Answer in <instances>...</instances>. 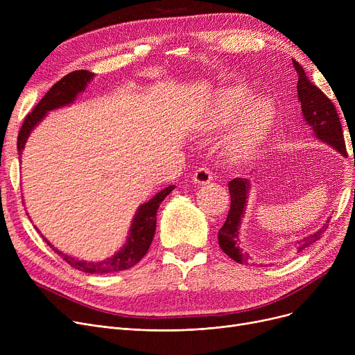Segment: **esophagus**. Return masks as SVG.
Returning a JSON list of instances; mask_svg holds the SVG:
<instances>
[{
  "label": "esophagus",
  "instance_id": "1",
  "mask_svg": "<svg viewBox=\"0 0 355 355\" xmlns=\"http://www.w3.org/2000/svg\"><path fill=\"white\" fill-rule=\"evenodd\" d=\"M193 180L196 184H209L213 180V173L209 170L206 166H201L198 170L194 173Z\"/></svg>",
  "mask_w": 355,
  "mask_h": 355
}]
</instances>
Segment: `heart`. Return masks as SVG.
Here are the masks:
<instances>
[{
  "mask_svg": "<svg viewBox=\"0 0 355 355\" xmlns=\"http://www.w3.org/2000/svg\"><path fill=\"white\" fill-rule=\"evenodd\" d=\"M250 101V95L241 89H230L217 99L210 114V128L227 125L234 121L226 138V153L233 159H245L254 154L265 142L276 122L277 110L270 99Z\"/></svg>",
  "mask_w": 355,
  "mask_h": 355,
  "instance_id": "1",
  "label": "heart"
}]
</instances>
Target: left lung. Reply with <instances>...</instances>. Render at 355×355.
Masks as SVG:
<instances>
[{"mask_svg":"<svg viewBox=\"0 0 355 355\" xmlns=\"http://www.w3.org/2000/svg\"><path fill=\"white\" fill-rule=\"evenodd\" d=\"M295 70L297 73V98H300L302 114L308 125L312 126L316 138L329 144L337 151L347 155V148L344 141V132L341 128V121L337 114L332 101L325 95V93L313 85L304 71V67L297 63L296 60H292ZM250 189V182L245 178H234L229 182V191H230V210L227 214V218L225 225L218 232V245L221 250L225 252L229 257H232L234 262L243 263L248 260V254L241 253V250L237 246L239 241V226L241 216L245 213L246 207V198ZM331 218V217H329ZM329 220L324 223V226L315 232L313 234L297 241V252L304 250L313 241L321 239L327 227Z\"/></svg>","mask_w":355,"mask_h":355,"instance_id":"left-lung-1","label":"left lung"}]
</instances>
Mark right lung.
Returning <instances> with one entry per match:
<instances>
[{
    "mask_svg": "<svg viewBox=\"0 0 355 355\" xmlns=\"http://www.w3.org/2000/svg\"><path fill=\"white\" fill-rule=\"evenodd\" d=\"M92 78H93V73L90 71L76 70V71L69 73L67 76H64L54 86H51V89L46 93L43 99L35 105V107L30 112L23 122L20 134H18V142H17L18 154L21 155L26 141L33 128L44 118L47 112L55 107L64 106L67 103H71L74 98H76L78 93L85 90L86 85L90 82ZM173 190H174V185H170V187L161 190L151 200L142 204L135 214L126 245L115 256L102 260V262L93 263V262H85V260L74 259L71 256L62 253L58 249H54L46 239L44 240L55 253L62 256V259L66 263H69L71 268L78 270H82L86 273H109V272L126 270L129 268L135 266L146 254L149 246H151L154 234H155V227H157L158 207L161 201Z\"/></svg>",
    "mask_w": 355,
    "mask_h": 355,
    "instance_id": "right-lung-1",
    "label": "right lung"
}]
</instances>
